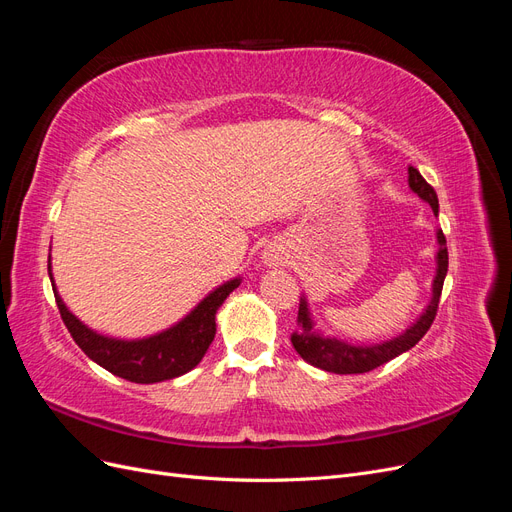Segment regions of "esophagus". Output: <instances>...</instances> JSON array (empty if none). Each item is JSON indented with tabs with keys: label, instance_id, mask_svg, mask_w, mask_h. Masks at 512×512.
I'll return each mask as SVG.
<instances>
[{
	"label": "esophagus",
	"instance_id": "obj_1",
	"mask_svg": "<svg viewBox=\"0 0 512 512\" xmlns=\"http://www.w3.org/2000/svg\"><path fill=\"white\" fill-rule=\"evenodd\" d=\"M267 262H269V267H277V265H280V256H277V254H269V256H267Z\"/></svg>",
	"mask_w": 512,
	"mask_h": 512
}]
</instances>
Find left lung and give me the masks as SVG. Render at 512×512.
Wrapping results in <instances>:
<instances>
[{"label": "left lung", "mask_w": 512, "mask_h": 512, "mask_svg": "<svg viewBox=\"0 0 512 512\" xmlns=\"http://www.w3.org/2000/svg\"><path fill=\"white\" fill-rule=\"evenodd\" d=\"M408 183H410L412 192L421 196L425 203H429L433 213L438 215V194L414 166L408 168ZM438 243H440L438 273H436V280H433V297L423 312V316L418 318L410 329H406L395 339H389V342L374 344V346H352L346 342H339V339H335V337L318 335L314 331L312 318H309L307 301L301 299V303H299V327L301 329L297 333H292V337H290V342H292L294 350L299 352L301 359L318 369L331 371V374H365V371H371L384 363H389L401 352H406L421 342L423 335L429 331L431 322L436 320L444 277L448 271V250H446V237L442 230H438Z\"/></svg>", "instance_id": "8db88e82"}]
</instances>
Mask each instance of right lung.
<instances>
[{
	"label": "right lung",
	"mask_w": 512,
	"mask_h": 512,
	"mask_svg": "<svg viewBox=\"0 0 512 512\" xmlns=\"http://www.w3.org/2000/svg\"><path fill=\"white\" fill-rule=\"evenodd\" d=\"M49 277L53 284L51 262ZM239 284L241 280H230L222 284L209 297L200 301L175 327L147 339H132V342L104 337L87 329L79 318L68 312V307L61 301L55 288L53 292L61 320H64L74 342L79 344V348L91 361H96L100 367L123 380L136 384H153L188 374L190 369L203 361V356L215 337V312H218L228 294Z\"/></svg>",
	"instance_id": "add662e5"
}]
</instances>
